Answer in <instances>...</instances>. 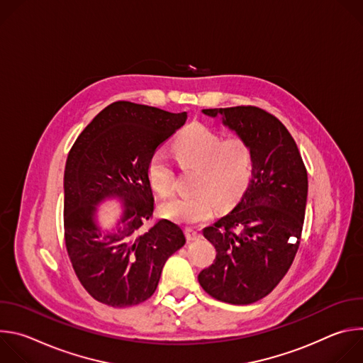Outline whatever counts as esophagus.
<instances>
[{"label": "esophagus", "instance_id": "esophagus-1", "mask_svg": "<svg viewBox=\"0 0 363 363\" xmlns=\"http://www.w3.org/2000/svg\"><path fill=\"white\" fill-rule=\"evenodd\" d=\"M185 235H186L188 241H195V240L201 238V231L196 228H186Z\"/></svg>", "mask_w": 363, "mask_h": 363}]
</instances>
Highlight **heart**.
I'll use <instances>...</instances> for the list:
<instances>
[{
  "mask_svg": "<svg viewBox=\"0 0 363 363\" xmlns=\"http://www.w3.org/2000/svg\"><path fill=\"white\" fill-rule=\"evenodd\" d=\"M181 168L198 169L195 194L174 198L161 206V213L184 224L208 220L217 203L221 208L235 203L250 185L254 155L248 142L240 136L224 138L210 126L194 122L184 128L172 142ZM146 178L161 196L174 192L175 172L162 152H155L146 164Z\"/></svg>",
  "mask_w": 363,
  "mask_h": 363,
  "instance_id": "1",
  "label": "heart"
}]
</instances>
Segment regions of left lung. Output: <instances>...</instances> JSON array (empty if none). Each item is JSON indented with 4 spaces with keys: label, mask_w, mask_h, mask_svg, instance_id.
I'll return each mask as SVG.
<instances>
[{
    "label": "left lung",
    "mask_w": 363,
    "mask_h": 363,
    "mask_svg": "<svg viewBox=\"0 0 363 363\" xmlns=\"http://www.w3.org/2000/svg\"><path fill=\"white\" fill-rule=\"evenodd\" d=\"M245 139L254 172L235 208L203 237L217 251L214 263L198 274L201 287L220 301L250 304L266 297L289 272L298 250L307 171L286 126L255 106L203 109Z\"/></svg>",
    "instance_id": "8db88e82"
}]
</instances>
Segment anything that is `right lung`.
Masks as SVG:
<instances>
[{
    "mask_svg": "<svg viewBox=\"0 0 363 363\" xmlns=\"http://www.w3.org/2000/svg\"><path fill=\"white\" fill-rule=\"evenodd\" d=\"M186 121V112L115 101L79 135L65 169V241L73 270L97 301L129 307L147 300L158 287L165 262L185 244L182 228L152 220L153 195L146 178L150 155ZM119 197L121 224L103 232L95 206Z\"/></svg>",
    "mask_w": 363,
    "mask_h": 363,
    "instance_id": "add662e5",
    "label": "right lung"
}]
</instances>
